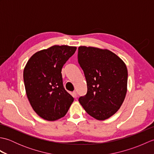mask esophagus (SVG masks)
<instances>
[{"label": "esophagus", "instance_id": "obj_1", "mask_svg": "<svg viewBox=\"0 0 154 154\" xmlns=\"http://www.w3.org/2000/svg\"><path fill=\"white\" fill-rule=\"evenodd\" d=\"M72 95H73V97L74 98H77V93L76 91H73V93H72Z\"/></svg>", "mask_w": 154, "mask_h": 154}]
</instances>
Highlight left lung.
Listing matches in <instances>:
<instances>
[{
    "label": "left lung",
    "instance_id": "left-lung-1",
    "mask_svg": "<svg viewBox=\"0 0 154 154\" xmlns=\"http://www.w3.org/2000/svg\"><path fill=\"white\" fill-rule=\"evenodd\" d=\"M77 57L87 85V94L79 99L80 104L94 119H109L125 99L128 81L125 63L112 51L93 47H79Z\"/></svg>",
    "mask_w": 154,
    "mask_h": 154
}]
</instances>
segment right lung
Returning <instances> with one entry per match:
<instances>
[{
    "mask_svg": "<svg viewBox=\"0 0 154 154\" xmlns=\"http://www.w3.org/2000/svg\"><path fill=\"white\" fill-rule=\"evenodd\" d=\"M76 47L54 45L37 52L24 69V82L32 109L42 119L54 121L63 117L74 99L64 89L61 69Z\"/></svg>",
    "mask_w": 154,
    "mask_h": 154,
    "instance_id": "add662e5",
    "label": "right lung"
}]
</instances>
